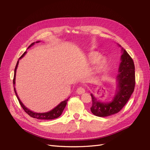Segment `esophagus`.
<instances>
[{"mask_svg": "<svg viewBox=\"0 0 150 150\" xmlns=\"http://www.w3.org/2000/svg\"><path fill=\"white\" fill-rule=\"evenodd\" d=\"M76 93H78V94H82L83 93H85V89L84 88L82 87H79L76 90Z\"/></svg>", "mask_w": 150, "mask_h": 150, "instance_id": "esophagus-1", "label": "esophagus"}]
</instances>
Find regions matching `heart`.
Returning a JSON list of instances; mask_svg holds the SVG:
<instances>
[{"label": "heart", "mask_w": 150, "mask_h": 150, "mask_svg": "<svg viewBox=\"0 0 150 150\" xmlns=\"http://www.w3.org/2000/svg\"><path fill=\"white\" fill-rule=\"evenodd\" d=\"M99 58H100L99 54L96 52H93L89 56V61L91 62L94 63L98 60V61L96 62V69L98 71H101L105 69V67H106L107 61L104 58H100V59ZM99 58L100 59L99 60L98 59ZM98 59L99 60H98Z\"/></svg>", "instance_id": "obj_1"}]
</instances>
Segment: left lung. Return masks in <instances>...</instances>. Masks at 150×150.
<instances>
[{
	"label": "left lung",
	"instance_id": "left-lung-1",
	"mask_svg": "<svg viewBox=\"0 0 150 150\" xmlns=\"http://www.w3.org/2000/svg\"><path fill=\"white\" fill-rule=\"evenodd\" d=\"M122 54L119 67V73L117 75V90L116 94L110 103L98 101L91 94L92 106L91 111L95 116L105 117L120 111L128 101L133 93L135 86V67L133 59L128 53L122 48Z\"/></svg>",
	"mask_w": 150,
	"mask_h": 150
}]
</instances>
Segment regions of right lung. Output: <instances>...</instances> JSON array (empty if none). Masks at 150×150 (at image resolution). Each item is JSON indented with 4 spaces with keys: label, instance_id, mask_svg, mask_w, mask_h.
Segmentation results:
<instances>
[{
    "label": "right lung",
    "instance_id": "right-lung-1",
    "mask_svg": "<svg viewBox=\"0 0 150 150\" xmlns=\"http://www.w3.org/2000/svg\"><path fill=\"white\" fill-rule=\"evenodd\" d=\"M40 41H38L36 42H39ZM35 42H33L32 43L30 46L28 47V48H29L30 47H31L32 46H33V45L34 44ZM26 52H24V53L22 54V55L19 57V60L17 61V64L16 66V67H15V69H14V76H13V88H14V85H15V80H16V69H17V66H18V64H19V59H21L23 57L25 54ZM14 91H15V93L16 94V96L18 99V100H19V102L21 104V106H22V108H23V110H24V111L27 113V114H28L30 117H34V118H36V119H38V120H53V119H55V118H57V117H59L62 112L63 111V110H64V109L65 108L66 104H67V102L68 101V99H67L66 100L64 101H62L59 105H57L56 108H54L53 110H52L51 111H50L49 112H44V113H38V112H34L33 111H32L30 110H29V109L27 108L23 104H22V103L21 102V101L20 100V99L19 98V97H18L17 94V93H16V88H14Z\"/></svg>",
    "mask_w": 150,
    "mask_h": 150
}]
</instances>
